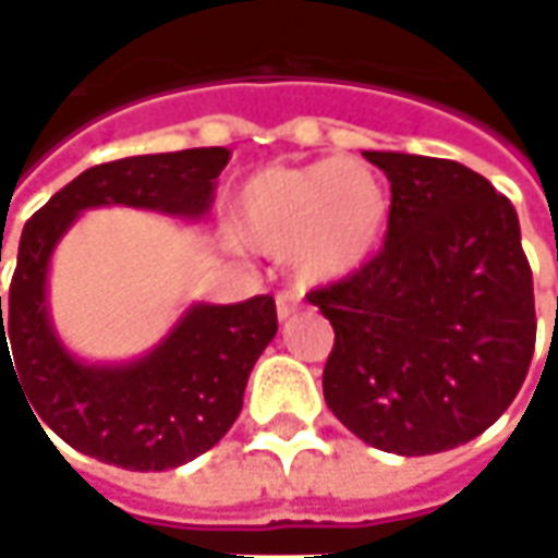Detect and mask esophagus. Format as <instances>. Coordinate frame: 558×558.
Masks as SVG:
<instances>
[{
  "label": "esophagus",
  "mask_w": 558,
  "mask_h": 558,
  "mask_svg": "<svg viewBox=\"0 0 558 558\" xmlns=\"http://www.w3.org/2000/svg\"><path fill=\"white\" fill-rule=\"evenodd\" d=\"M300 306H303L300 293H293V290H280L278 293V319L280 323L293 319V316L300 313Z\"/></svg>",
  "instance_id": "1"
}]
</instances>
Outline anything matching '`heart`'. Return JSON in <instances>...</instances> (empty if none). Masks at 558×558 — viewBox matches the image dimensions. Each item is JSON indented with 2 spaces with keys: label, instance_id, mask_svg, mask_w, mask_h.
Listing matches in <instances>:
<instances>
[{
  "label": "heart",
  "instance_id": "heart-1",
  "mask_svg": "<svg viewBox=\"0 0 558 558\" xmlns=\"http://www.w3.org/2000/svg\"><path fill=\"white\" fill-rule=\"evenodd\" d=\"M392 194L377 166L326 156L306 166H268L245 178L229 204V232L262 255H287L310 287L361 275L380 255Z\"/></svg>",
  "mask_w": 558,
  "mask_h": 558
}]
</instances>
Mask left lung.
Returning <instances> with one entry per match:
<instances>
[{
    "instance_id": "left-lung-1",
    "label": "left lung",
    "mask_w": 558,
    "mask_h": 558,
    "mask_svg": "<svg viewBox=\"0 0 558 558\" xmlns=\"http://www.w3.org/2000/svg\"><path fill=\"white\" fill-rule=\"evenodd\" d=\"M389 178L383 252L313 290L335 329L323 392L364 444L425 457L480 437L514 402L536 341L521 223L480 172L412 153H364Z\"/></svg>"
}]
</instances>
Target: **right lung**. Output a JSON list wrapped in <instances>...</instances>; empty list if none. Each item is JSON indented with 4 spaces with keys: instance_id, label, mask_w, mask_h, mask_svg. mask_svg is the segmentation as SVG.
Returning a JSON list of instances; mask_svg holds the SVG:
<instances>
[{
    "instance_id": "obj_1",
    "label": "right lung",
    "mask_w": 558,
    "mask_h": 558,
    "mask_svg": "<svg viewBox=\"0 0 558 558\" xmlns=\"http://www.w3.org/2000/svg\"><path fill=\"white\" fill-rule=\"evenodd\" d=\"M227 162L223 146L105 162L73 178L25 223L5 323L0 296V377L2 364L12 367L44 418L37 425L78 453L136 473L175 470L220 444L239 418L248 374L278 335L271 296L191 303L156 348L118 364L76 357L53 329L47 300L53 252L85 210L133 207L197 223L214 207Z\"/></svg>"
}]
</instances>
